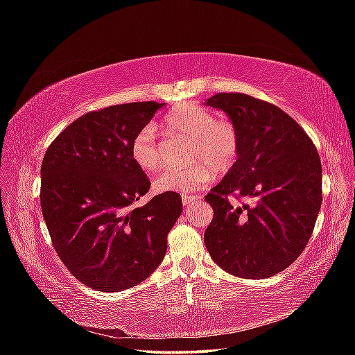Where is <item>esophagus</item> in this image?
I'll list each match as a JSON object with an SVG mask.
<instances>
[{
	"label": "esophagus",
	"mask_w": 355,
	"mask_h": 355,
	"mask_svg": "<svg viewBox=\"0 0 355 355\" xmlns=\"http://www.w3.org/2000/svg\"><path fill=\"white\" fill-rule=\"evenodd\" d=\"M194 201H201V197H198V196H191V194L182 196V202H184V206H188V204L194 202Z\"/></svg>",
	"instance_id": "obj_1"
}]
</instances>
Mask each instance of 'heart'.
<instances>
[{
    "mask_svg": "<svg viewBox=\"0 0 355 355\" xmlns=\"http://www.w3.org/2000/svg\"><path fill=\"white\" fill-rule=\"evenodd\" d=\"M168 133H180L189 137V167H167L155 178L154 188L158 192L188 194L202 188L213 178V169L227 171L239 154V132L230 120L214 118L201 105L182 103L171 110L163 123ZM130 158L144 171L159 167L161 154L153 125H145L132 137Z\"/></svg>",
    "mask_w": 355,
    "mask_h": 355,
    "instance_id": "heart-1",
    "label": "heart"
}]
</instances>
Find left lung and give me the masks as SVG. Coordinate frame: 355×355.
<instances>
[{
	"mask_svg": "<svg viewBox=\"0 0 355 355\" xmlns=\"http://www.w3.org/2000/svg\"><path fill=\"white\" fill-rule=\"evenodd\" d=\"M204 105L222 110L239 132L237 161L206 201L204 232L211 259L243 278H268L292 265L314 231L321 207V163L313 141L275 105L219 93ZM228 195L248 202L235 208Z\"/></svg>",
	"mask_w": 355,
	"mask_h": 355,
	"instance_id": "8db88e82",
	"label": "left lung"
}]
</instances>
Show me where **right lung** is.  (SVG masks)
I'll return each instance as SVG.
<instances>
[{"instance_id": "right-lung-1", "label": "right lung", "mask_w": 355, "mask_h": 355, "mask_svg": "<svg viewBox=\"0 0 355 355\" xmlns=\"http://www.w3.org/2000/svg\"><path fill=\"white\" fill-rule=\"evenodd\" d=\"M163 106L133 102L87 112L42 158L40 198L51 243L71 274L99 292H120L151 275L182 213L178 192L135 206L151 182L128 145Z\"/></svg>"}]
</instances>
